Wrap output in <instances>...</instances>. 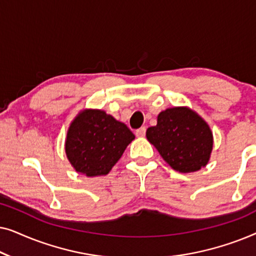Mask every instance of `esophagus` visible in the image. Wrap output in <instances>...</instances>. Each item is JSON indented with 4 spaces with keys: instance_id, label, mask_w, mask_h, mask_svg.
<instances>
[{
    "instance_id": "obj_1",
    "label": "esophagus",
    "mask_w": 256,
    "mask_h": 256,
    "mask_svg": "<svg viewBox=\"0 0 256 256\" xmlns=\"http://www.w3.org/2000/svg\"><path fill=\"white\" fill-rule=\"evenodd\" d=\"M146 127H141V128H138V130H136V136H138V138H143V136L146 135Z\"/></svg>"
}]
</instances>
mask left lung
Listing matches in <instances>:
<instances>
[{
	"instance_id": "8db88e82",
	"label": "left lung",
	"mask_w": 256,
	"mask_h": 256,
	"mask_svg": "<svg viewBox=\"0 0 256 256\" xmlns=\"http://www.w3.org/2000/svg\"><path fill=\"white\" fill-rule=\"evenodd\" d=\"M146 136L162 158L180 172L200 170L211 157V128L197 112L188 107H172L160 112L157 124L146 129Z\"/></svg>"
}]
</instances>
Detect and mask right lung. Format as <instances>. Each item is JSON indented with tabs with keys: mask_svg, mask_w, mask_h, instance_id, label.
Listing matches in <instances>:
<instances>
[{
	"mask_svg": "<svg viewBox=\"0 0 256 256\" xmlns=\"http://www.w3.org/2000/svg\"><path fill=\"white\" fill-rule=\"evenodd\" d=\"M134 138L124 122L102 110L86 108L70 124L65 154L76 172L86 177L104 176Z\"/></svg>",
	"mask_w": 256,
	"mask_h": 256,
	"instance_id": "right-lung-1",
	"label": "right lung"
}]
</instances>
